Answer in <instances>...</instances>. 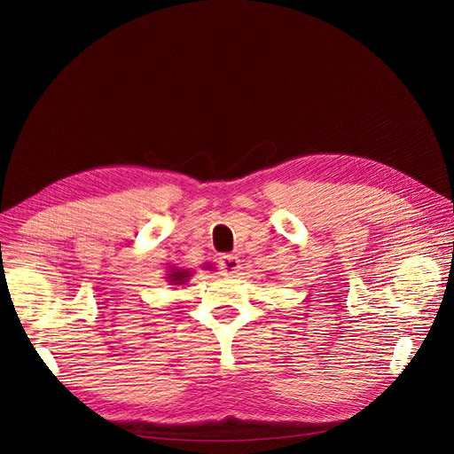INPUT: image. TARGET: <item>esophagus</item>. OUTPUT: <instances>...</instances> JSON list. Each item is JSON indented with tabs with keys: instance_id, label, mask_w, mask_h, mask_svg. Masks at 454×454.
<instances>
[{
	"instance_id": "34e87169",
	"label": "esophagus",
	"mask_w": 454,
	"mask_h": 454,
	"mask_svg": "<svg viewBox=\"0 0 454 454\" xmlns=\"http://www.w3.org/2000/svg\"><path fill=\"white\" fill-rule=\"evenodd\" d=\"M219 265H222L227 277H235V272L240 269V259L237 255H223L222 261H219Z\"/></svg>"
}]
</instances>
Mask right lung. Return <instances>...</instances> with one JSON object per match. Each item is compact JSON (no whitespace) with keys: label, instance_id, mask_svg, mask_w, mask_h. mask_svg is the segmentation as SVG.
I'll return each instance as SVG.
<instances>
[{"label":"right lung","instance_id":"1","mask_svg":"<svg viewBox=\"0 0 454 454\" xmlns=\"http://www.w3.org/2000/svg\"><path fill=\"white\" fill-rule=\"evenodd\" d=\"M206 270L208 269H212V265H208V267H204ZM189 277H193V272L191 270H185V269H177V267H170V270H168V274H167V278H168V282L170 284H185L187 280H189Z\"/></svg>","mask_w":454,"mask_h":454}]
</instances>
